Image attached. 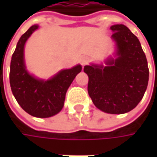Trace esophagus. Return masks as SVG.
Masks as SVG:
<instances>
[{
    "instance_id": "esophagus-1",
    "label": "esophagus",
    "mask_w": 157,
    "mask_h": 157,
    "mask_svg": "<svg viewBox=\"0 0 157 157\" xmlns=\"http://www.w3.org/2000/svg\"><path fill=\"white\" fill-rule=\"evenodd\" d=\"M88 61H89V58L87 57H82L80 58V63L82 64V66H85L88 63Z\"/></svg>"
}]
</instances>
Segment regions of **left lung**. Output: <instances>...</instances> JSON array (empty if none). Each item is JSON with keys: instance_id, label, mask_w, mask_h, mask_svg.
<instances>
[{"instance_id": "8db88e82", "label": "left lung", "mask_w": 157, "mask_h": 157, "mask_svg": "<svg viewBox=\"0 0 157 157\" xmlns=\"http://www.w3.org/2000/svg\"><path fill=\"white\" fill-rule=\"evenodd\" d=\"M115 43L113 56L104 63L84 67L88 75V94L104 113L121 114L133 110L142 100L148 86L147 58L139 39L123 24L110 27Z\"/></svg>"}]
</instances>
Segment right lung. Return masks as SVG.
I'll return each mask as SVG.
<instances>
[{
  "mask_svg": "<svg viewBox=\"0 0 157 157\" xmlns=\"http://www.w3.org/2000/svg\"><path fill=\"white\" fill-rule=\"evenodd\" d=\"M38 29V25H33L20 37L11 58L9 82L13 95L24 111L34 117L49 118L62 110L66 92L82 66L61 70L49 79L30 74L25 65L24 46Z\"/></svg>",
  "mask_w": 157,
  "mask_h": 157,
  "instance_id": "1",
  "label": "right lung"
}]
</instances>
